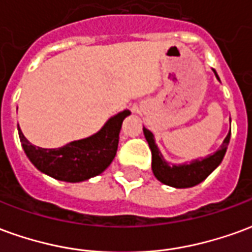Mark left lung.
<instances>
[{"label":"left lung","instance_id":"1","mask_svg":"<svg viewBox=\"0 0 252 252\" xmlns=\"http://www.w3.org/2000/svg\"><path fill=\"white\" fill-rule=\"evenodd\" d=\"M216 78L220 81V78L217 75V72L213 70ZM143 132L147 140L151 154H153V173L155 178L160 181L162 184L175 189H186V188H193V186L198 185L202 181L205 180L208 175L211 174L213 170L216 169L219 164L221 163L222 158L225 155V151L228 148V143L231 139V129L228 132V135L224 139V142L217 150L216 153L208 155L206 158L202 159H194L191 162H185L181 164H173L169 163L163 155L159 151L158 146L155 144V137H154L153 132L148 131L147 128L143 126Z\"/></svg>","mask_w":252,"mask_h":252}]
</instances>
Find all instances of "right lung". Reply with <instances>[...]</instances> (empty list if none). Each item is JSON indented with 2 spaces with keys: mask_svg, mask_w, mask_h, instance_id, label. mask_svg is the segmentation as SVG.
Listing matches in <instances>:
<instances>
[{
  "mask_svg": "<svg viewBox=\"0 0 252 252\" xmlns=\"http://www.w3.org/2000/svg\"><path fill=\"white\" fill-rule=\"evenodd\" d=\"M128 109L112 116L94 135L61 148L36 147L27 140L19 126V136L31 163L43 174L64 182H82L99 175L115 159L121 124Z\"/></svg>",
  "mask_w": 252,
  "mask_h": 252,
  "instance_id": "right-lung-1",
  "label": "right lung"
}]
</instances>
